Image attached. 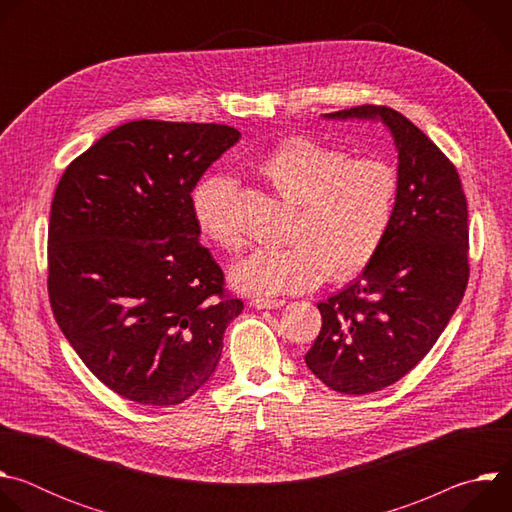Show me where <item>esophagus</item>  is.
I'll return each instance as SVG.
<instances>
[{"mask_svg":"<svg viewBox=\"0 0 512 512\" xmlns=\"http://www.w3.org/2000/svg\"><path fill=\"white\" fill-rule=\"evenodd\" d=\"M285 304V300H277V298H263V296H255L251 298V306L257 308V310H275V308H281Z\"/></svg>","mask_w":512,"mask_h":512,"instance_id":"34e87169","label":"esophagus"}]
</instances>
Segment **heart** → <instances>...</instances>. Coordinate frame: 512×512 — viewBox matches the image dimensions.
Listing matches in <instances>:
<instances>
[{
    "instance_id": "b5f03b06",
    "label": "heart",
    "mask_w": 512,
    "mask_h": 512,
    "mask_svg": "<svg viewBox=\"0 0 512 512\" xmlns=\"http://www.w3.org/2000/svg\"><path fill=\"white\" fill-rule=\"evenodd\" d=\"M257 174L294 204L287 245L259 247L231 269L237 289L253 294H289L328 279H344L377 255L399 196L397 168L377 156L348 158L334 145L291 135L261 158ZM235 184L208 174L190 192L196 229L223 251H237L233 223Z\"/></svg>"
}]
</instances>
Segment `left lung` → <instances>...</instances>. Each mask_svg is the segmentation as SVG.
<instances>
[{
  "label": "left lung",
  "instance_id": "1",
  "mask_svg": "<svg viewBox=\"0 0 512 512\" xmlns=\"http://www.w3.org/2000/svg\"><path fill=\"white\" fill-rule=\"evenodd\" d=\"M326 117H381L399 150L389 231L362 275L318 304L322 328L306 352L326 387L367 395L415 369L462 302L470 277L468 202L450 158L399 111L358 105Z\"/></svg>",
  "mask_w": 512,
  "mask_h": 512
}]
</instances>
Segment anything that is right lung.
<instances>
[{
    "instance_id": "add662e5",
    "label": "right lung",
    "mask_w": 512,
    "mask_h": 512,
    "mask_svg": "<svg viewBox=\"0 0 512 512\" xmlns=\"http://www.w3.org/2000/svg\"><path fill=\"white\" fill-rule=\"evenodd\" d=\"M239 137L218 123L129 121L56 186L52 314L87 369L129 401L170 407L194 395L243 312L190 212L192 188Z\"/></svg>"
}]
</instances>
